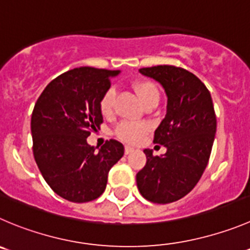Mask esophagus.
I'll return each instance as SVG.
<instances>
[{"label": "esophagus", "mask_w": 250, "mask_h": 250, "mask_svg": "<svg viewBox=\"0 0 250 250\" xmlns=\"http://www.w3.org/2000/svg\"><path fill=\"white\" fill-rule=\"evenodd\" d=\"M132 151H134V148H132L131 146H125V154H129V153H131Z\"/></svg>", "instance_id": "esophagus-1"}]
</instances>
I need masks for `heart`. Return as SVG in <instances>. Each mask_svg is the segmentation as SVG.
<instances>
[{"label":"heart","instance_id":"1","mask_svg":"<svg viewBox=\"0 0 250 250\" xmlns=\"http://www.w3.org/2000/svg\"><path fill=\"white\" fill-rule=\"evenodd\" d=\"M134 88L144 104L149 103V102H158V88L151 81H139L135 83ZM114 102H115V89L110 87L104 92L101 102H99V109L104 116H110L114 113ZM147 131H148V126L146 124L121 121L115 129V136L124 142L136 144L144 137Z\"/></svg>","mask_w":250,"mask_h":250}]
</instances>
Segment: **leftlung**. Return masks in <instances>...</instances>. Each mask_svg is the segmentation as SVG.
<instances>
[{
    "label": "left lung",
    "mask_w": 250,
    "mask_h": 250,
    "mask_svg": "<svg viewBox=\"0 0 250 250\" xmlns=\"http://www.w3.org/2000/svg\"><path fill=\"white\" fill-rule=\"evenodd\" d=\"M168 97L167 114L154 131V144L167 147L162 157L145 149L146 166L136 174L139 191L154 204L179 200L198 184L210 159L216 114L206 85L194 73L169 65L140 68Z\"/></svg>",
    "instance_id": "left-lung-1"
}]
</instances>
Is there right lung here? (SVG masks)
<instances>
[{
  "label": "right lung",
  "mask_w": 250,
  "mask_h": 250,
  "mask_svg": "<svg viewBox=\"0 0 250 250\" xmlns=\"http://www.w3.org/2000/svg\"><path fill=\"white\" fill-rule=\"evenodd\" d=\"M119 71L78 67L45 87L32 114L33 154L42 178L61 198L88 203L104 192L124 146L109 140L96 152L87 137L103 123L99 102Z\"/></svg>",
  "instance_id": "right-lung-1"
}]
</instances>
